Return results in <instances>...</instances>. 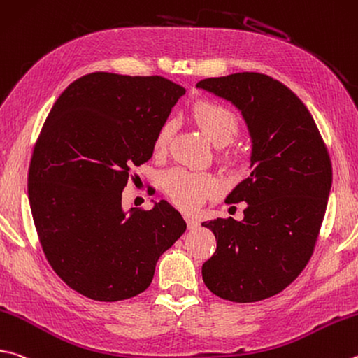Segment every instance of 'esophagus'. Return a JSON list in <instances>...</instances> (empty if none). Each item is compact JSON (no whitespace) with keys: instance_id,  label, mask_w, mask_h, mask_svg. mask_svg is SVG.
Segmentation results:
<instances>
[{"instance_id":"esophagus-1","label":"esophagus","mask_w":358,"mask_h":358,"mask_svg":"<svg viewBox=\"0 0 358 358\" xmlns=\"http://www.w3.org/2000/svg\"><path fill=\"white\" fill-rule=\"evenodd\" d=\"M186 224H187V229L189 230H196L199 227V220L192 216H186Z\"/></svg>"}]
</instances>
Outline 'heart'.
<instances>
[{"label":"heart","instance_id":"obj_1","mask_svg":"<svg viewBox=\"0 0 358 358\" xmlns=\"http://www.w3.org/2000/svg\"><path fill=\"white\" fill-rule=\"evenodd\" d=\"M194 120L201 133L216 147H225L239 133V119L229 106L222 103L201 100L192 109ZM177 128L175 120H166L158 128L153 139V150L162 153L169 147ZM164 189L175 205L192 211L206 199L217 196L222 191V183L213 173L194 172L187 169H172L164 175Z\"/></svg>","mask_w":358,"mask_h":358}]
</instances>
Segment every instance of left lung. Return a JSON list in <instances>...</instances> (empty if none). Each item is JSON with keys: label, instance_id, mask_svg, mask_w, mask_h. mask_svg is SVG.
<instances>
[{"label": "left lung", "instance_id": "obj_1", "mask_svg": "<svg viewBox=\"0 0 358 358\" xmlns=\"http://www.w3.org/2000/svg\"><path fill=\"white\" fill-rule=\"evenodd\" d=\"M197 87L238 108L252 142V172L225 199L245 201L244 219L201 224L217 241L201 277L227 301H263L287 288L313 253L332 186L327 148L307 106L274 78L243 71Z\"/></svg>", "mask_w": 358, "mask_h": 358}]
</instances>
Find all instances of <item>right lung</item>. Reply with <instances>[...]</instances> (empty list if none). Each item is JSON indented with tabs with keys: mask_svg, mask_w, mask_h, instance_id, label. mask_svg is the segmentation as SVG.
<instances>
[{
	"mask_svg": "<svg viewBox=\"0 0 358 358\" xmlns=\"http://www.w3.org/2000/svg\"><path fill=\"white\" fill-rule=\"evenodd\" d=\"M186 89L162 76L78 78L51 108L32 152L28 197L45 257L71 289L100 302L141 294L186 222L161 200L122 208L129 169Z\"/></svg>",
	"mask_w": 358,
	"mask_h": 358,
	"instance_id": "obj_1",
	"label": "right lung"
}]
</instances>
